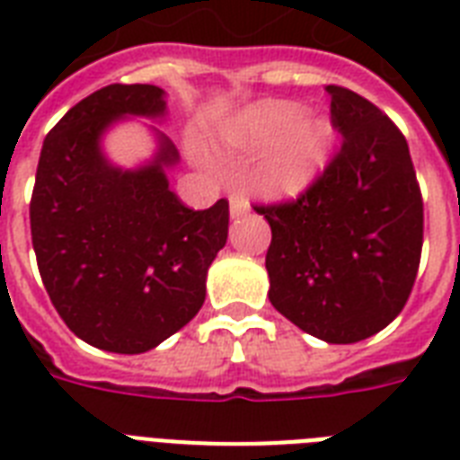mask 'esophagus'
<instances>
[{
  "mask_svg": "<svg viewBox=\"0 0 460 460\" xmlns=\"http://www.w3.org/2000/svg\"><path fill=\"white\" fill-rule=\"evenodd\" d=\"M229 209H231V217H241L251 209V205H248V200H245L243 195L234 193L229 198Z\"/></svg>",
  "mask_w": 460,
  "mask_h": 460,
  "instance_id": "1",
  "label": "esophagus"
}]
</instances>
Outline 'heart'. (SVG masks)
<instances>
[{
	"label": "heart",
	"mask_w": 460,
	"mask_h": 460,
	"mask_svg": "<svg viewBox=\"0 0 460 460\" xmlns=\"http://www.w3.org/2000/svg\"><path fill=\"white\" fill-rule=\"evenodd\" d=\"M224 140L238 150H258L252 181L270 195L305 190L327 166L334 131L322 119L303 117L294 102H262L234 121Z\"/></svg>",
	"instance_id": "obj_1"
}]
</instances>
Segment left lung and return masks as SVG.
Here are the masks:
<instances>
[{"label":"left lung","mask_w":460,"mask_h":460,"mask_svg":"<svg viewBox=\"0 0 460 460\" xmlns=\"http://www.w3.org/2000/svg\"><path fill=\"white\" fill-rule=\"evenodd\" d=\"M341 147L294 200L255 205L272 226L270 301L329 343L377 334L403 310L422 252V195L403 133L358 93L327 85Z\"/></svg>","instance_id":"obj_1"}]
</instances>
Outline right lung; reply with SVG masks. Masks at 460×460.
I'll return each instance as SVG.
<instances>
[{
	"label": "right lung",
	"instance_id": "add662e5",
	"mask_svg": "<svg viewBox=\"0 0 460 460\" xmlns=\"http://www.w3.org/2000/svg\"><path fill=\"white\" fill-rule=\"evenodd\" d=\"M164 90L114 83L47 133L31 198V236L49 301L66 327L111 353H146L193 320L208 267L229 236V200L190 209L169 190L179 159L159 136L153 164L121 172L100 138L126 114L162 117Z\"/></svg>",
	"mask_w": 460,
	"mask_h": 460
}]
</instances>
